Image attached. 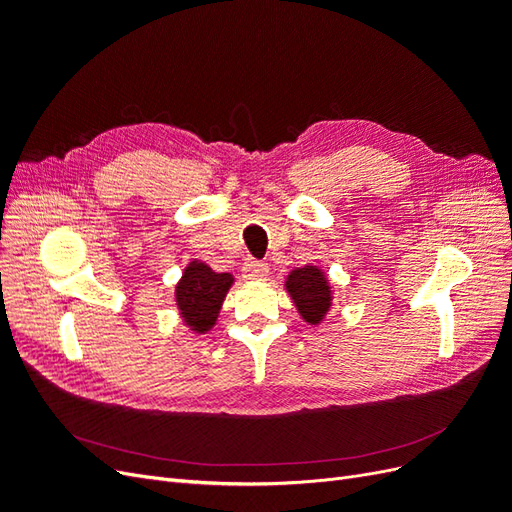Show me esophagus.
I'll return each mask as SVG.
<instances>
[{
  "instance_id": "1",
  "label": "esophagus",
  "mask_w": 512,
  "mask_h": 512,
  "mask_svg": "<svg viewBox=\"0 0 512 512\" xmlns=\"http://www.w3.org/2000/svg\"><path fill=\"white\" fill-rule=\"evenodd\" d=\"M243 277L245 280H265V277L269 275V267L267 262L262 260H256V258H247L243 262Z\"/></svg>"
}]
</instances>
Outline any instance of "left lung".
Listing matches in <instances>:
<instances>
[{
  "instance_id": "obj_1",
  "label": "left lung",
  "mask_w": 512,
  "mask_h": 512,
  "mask_svg": "<svg viewBox=\"0 0 512 512\" xmlns=\"http://www.w3.org/2000/svg\"><path fill=\"white\" fill-rule=\"evenodd\" d=\"M286 288L305 322L318 324L324 318V314L329 312L331 288L329 280L318 267L307 265L301 269H294L288 275Z\"/></svg>"
}]
</instances>
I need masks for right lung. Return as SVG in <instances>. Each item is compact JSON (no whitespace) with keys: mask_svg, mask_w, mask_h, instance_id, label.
I'll return each instance as SVG.
<instances>
[{"mask_svg":"<svg viewBox=\"0 0 512 512\" xmlns=\"http://www.w3.org/2000/svg\"><path fill=\"white\" fill-rule=\"evenodd\" d=\"M232 284L230 273H215L205 262H190L177 284V305L188 327L196 333L209 331L220 314L222 301Z\"/></svg>","mask_w":512,"mask_h":512,"instance_id":"obj_1","label":"right lung"}]
</instances>
